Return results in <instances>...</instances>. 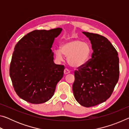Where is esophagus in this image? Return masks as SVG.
<instances>
[{"instance_id":"obj_1","label":"esophagus","mask_w":129,"mask_h":129,"mask_svg":"<svg viewBox=\"0 0 129 129\" xmlns=\"http://www.w3.org/2000/svg\"><path fill=\"white\" fill-rule=\"evenodd\" d=\"M70 73V71L68 68H65L64 70V74L65 75H67Z\"/></svg>"}]
</instances>
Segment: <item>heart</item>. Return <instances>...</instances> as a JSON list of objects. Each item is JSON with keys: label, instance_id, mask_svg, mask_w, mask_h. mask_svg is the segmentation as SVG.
Returning a JSON list of instances; mask_svg holds the SVG:
<instances>
[{"label": "heart", "instance_id": "heart-1", "mask_svg": "<svg viewBox=\"0 0 129 129\" xmlns=\"http://www.w3.org/2000/svg\"><path fill=\"white\" fill-rule=\"evenodd\" d=\"M56 58L63 59V54L68 57L69 64L73 67H80L86 64L91 53V49L88 43L78 39L65 41L61 48L54 51Z\"/></svg>", "mask_w": 129, "mask_h": 129}]
</instances>
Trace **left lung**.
<instances>
[{
    "label": "left lung",
    "instance_id": "8db88e82",
    "mask_svg": "<svg viewBox=\"0 0 129 129\" xmlns=\"http://www.w3.org/2000/svg\"><path fill=\"white\" fill-rule=\"evenodd\" d=\"M90 40L93 53L86 64L75 71L73 91L82 106L89 108L106 101L119 79L118 52L108 39L99 34L83 32Z\"/></svg>",
    "mask_w": 129,
    "mask_h": 129
}]
</instances>
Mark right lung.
Listing matches in <instances>:
<instances>
[{"instance_id": "obj_1", "label": "right lung", "mask_w": 129, "mask_h": 129, "mask_svg": "<svg viewBox=\"0 0 129 129\" xmlns=\"http://www.w3.org/2000/svg\"><path fill=\"white\" fill-rule=\"evenodd\" d=\"M60 28L34 30L15 45L10 76L19 97L31 104H43L53 95L56 85L64 75V65L53 62L51 49Z\"/></svg>"}]
</instances>
